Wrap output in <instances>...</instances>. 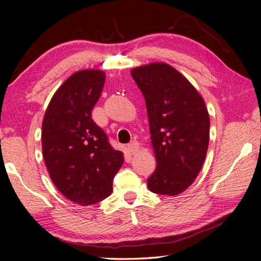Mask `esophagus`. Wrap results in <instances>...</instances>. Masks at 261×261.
I'll list each match as a JSON object with an SVG mask.
<instances>
[{
	"label": "esophagus",
	"instance_id": "1",
	"mask_svg": "<svg viewBox=\"0 0 261 261\" xmlns=\"http://www.w3.org/2000/svg\"><path fill=\"white\" fill-rule=\"evenodd\" d=\"M127 149H128L129 153L135 154L139 151V144L137 143V141H132L130 144L127 145Z\"/></svg>",
	"mask_w": 261,
	"mask_h": 261
}]
</instances>
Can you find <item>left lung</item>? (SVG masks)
Returning a JSON list of instances; mask_svg holds the SVG:
<instances>
[{
	"label": "left lung",
	"instance_id": "8db88e82",
	"mask_svg": "<svg viewBox=\"0 0 261 261\" xmlns=\"http://www.w3.org/2000/svg\"><path fill=\"white\" fill-rule=\"evenodd\" d=\"M146 101L155 171L149 191L176 196L198 176L207 155L210 117L195 87L167 63H150L130 70Z\"/></svg>",
	"mask_w": 261,
	"mask_h": 261
}]
</instances>
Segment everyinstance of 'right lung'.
Here are the masks:
<instances>
[{
    "label": "right lung",
    "mask_w": 261,
    "mask_h": 261,
    "mask_svg": "<svg viewBox=\"0 0 261 261\" xmlns=\"http://www.w3.org/2000/svg\"><path fill=\"white\" fill-rule=\"evenodd\" d=\"M106 82L100 69L74 73L55 91L42 122V154L49 175L67 199L89 206L109 197L124 162L91 112Z\"/></svg>",
    "instance_id": "obj_1"
}]
</instances>
